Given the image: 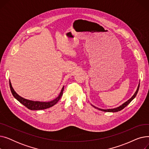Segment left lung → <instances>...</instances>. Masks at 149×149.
<instances>
[{"label": "left lung", "instance_id": "1", "mask_svg": "<svg viewBox=\"0 0 149 149\" xmlns=\"http://www.w3.org/2000/svg\"><path fill=\"white\" fill-rule=\"evenodd\" d=\"M139 84H138V88H137V89H136V91L135 92V93H134V95H133L129 100H127L126 102H125L124 103H123L122 105H121L120 106H119V107H116V108H114V109H100V108H98V107H96L95 106H93L92 104H91L93 107H94L95 108H97V109H98V110H100V111H104V112H118V111H121L122 109H123L125 107H126L130 102L131 101L134 100L135 98V97H136V94H137V93H138V90H139Z\"/></svg>", "mask_w": 149, "mask_h": 149}]
</instances>
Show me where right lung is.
Wrapping results in <instances>:
<instances>
[{
  "label": "right lung",
  "mask_w": 149,
  "mask_h": 149,
  "mask_svg": "<svg viewBox=\"0 0 149 149\" xmlns=\"http://www.w3.org/2000/svg\"><path fill=\"white\" fill-rule=\"evenodd\" d=\"M10 87L11 93H12L13 95L14 96V97L17 100H18L21 104L24 105L26 107H27L28 109H30V110H32V111L33 110H43V109H48V108H49V107L53 106L59 101V100L60 99L61 97L63 95V90H64V86H63L61 90L60 94L56 98H55L54 100H53L51 101L46 102V101H36L29 100L25 99L24 98L20 97L14 91V89L12 87V85L10 82Z\"/></svg>",
  "instance_id": "1"
}]
</instances>
